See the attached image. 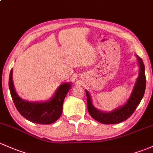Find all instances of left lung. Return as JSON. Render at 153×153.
<instances>
[{
    "instance_id": "left-lung-1",
    "label": "left lung",
    "mask_w": 153,
    "mask_h": 153,
    "mask_svg": "<svg viewBox=\"0 0 153 153\" xmlns=\"http://www.w3.org/2000/svg\"><path fill=\"white\" fill-rule=\"evenodd\" d=\"M138 61L139 63L140 71L136 81V85L133 88L131 97L128 102L122 107L115 109L111 112L100 111L94 107L91 102V97L87 91H86V97H87V108L89 114L92 118L97 120L99 123L109 125V124H117L122 123L125 120H128L131 116L133 114L136 107L140 103L141 99L144 96V91L146 88V76L145 71H144V64L142 59L138 56Z\"/></svg>"
}]
</instances>
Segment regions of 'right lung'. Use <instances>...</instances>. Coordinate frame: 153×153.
Instances as JSON below:
<instances>
[{"instance_id": "obj_1", "label": "right lung", "mask_w": 153, "mask_h": 153, "mask_svg": "<svg viewBox=\"0 0 153 153\" xmlns=\"http://www.w3.org/2000/svg\"><path fill=\"white\" fill-rule=\"evenodd\" d=\"M9 86L16 108L26 120L33 123L49 125L59 119L62 113L63 102L70 89V83H63L59 87L51 100L45 102H31L23 100L16 93L12 81V69L9 74Z\"/></svg>"}]
</instances>
